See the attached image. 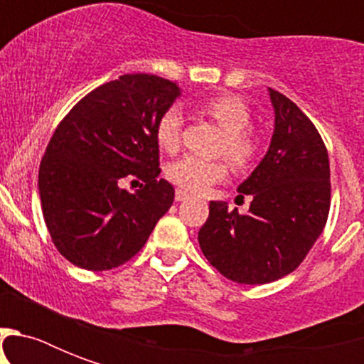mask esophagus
<instances>
[{
  "label": "esophagus",
  "mask_w": 364,
  "mask_h": 364,
  "mask_svg": "<svg viewBox=\"0 0 364 364\" xmlns=\"http://www.w3.org/2000/svg\"><path fill=\"white\" fill-rule=\"evenodd\" d=\"M188 198V193L187 191H183V188H177L176 191V200L177 202H185Z\"/></svg>",
  "instance_id": "esophagus-1"
}]
</instances>
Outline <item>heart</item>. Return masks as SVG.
<instances>
[{"label": "heart", "instance_id": "1", "mask_svg": "<svg viewBox=\"0 0 364 364\" xmlns=\"http://www.w3.org/2000/svg\"><path fill=\"white\" fill-rule=\"evenodd\" d=\"M202 113L208 115L223 130L217 145V154H223L230 168L245 170L253 164L259 154V141L247 130L251 126V111L238 96L221 94L205 100ZM183 115L177 107L166 109L154 126V137L159 147L166 153H176L181 143ZM168 179L188 193H204L211 185L223 181L227 176V166L221 160L183 156L168 166Z\"/></svg>", "mask_w": 364, "mask_h": 364}]
</instances>
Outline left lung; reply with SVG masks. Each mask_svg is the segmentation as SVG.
<instances>
[{"mask_svg": "<svg viewBox=\"0 0 364 364\" xmlns=\"http://www.w3.org/2000/svg\"><path fill=\"white\" fill-rule=\"evenodd\" d=\"M274 134L264 159L238 187L247 213L210 202L200 249L236 283L260 285L287 276L321 236L331 208L328 153L314 122L287 96L268 88Z\"/></svg>", "mask_w": 364, "mask_h": 364, "instance_id": "1", "label": "left lung"}]
</instances>
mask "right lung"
Wrapping results in <instances>:
<instances>
[{
	"mask_svg": "<svg viewBox=\"0 0 364 364\" xmlns=\"http://www.w3.org/2000/svg\"><path fill=\"white\" fill-rule=\"evenodd\" d=\"M179 94L168 79L128 73L87 94L58 124L39 166V196L50 238L71 264H124L170 210L176 191L159 179L154 126ZM126 175L146 187L121 189Z\"/></svg>",
	"mask_w": 364,
	"mask_h": 364,
	"instance_id": "right-lung-1",
	"label": "right lung"
}]
</instances>
